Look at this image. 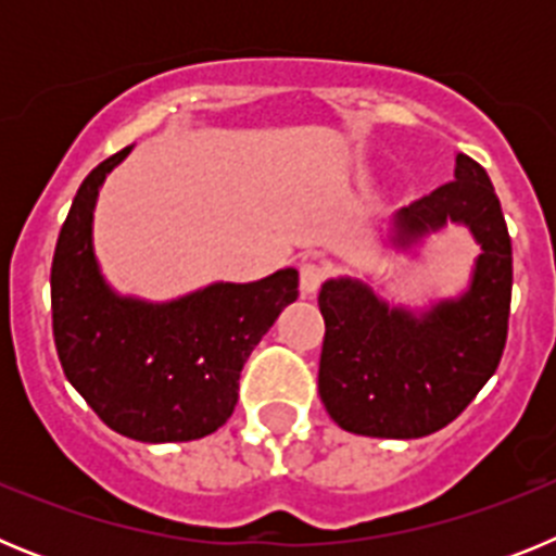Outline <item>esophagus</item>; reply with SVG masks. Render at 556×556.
Masks as SVG:
<instances>
[{"mask_svg": "<svg viewBox=\"0 0 556 556\" xmlns=\"http://www.w3.org/2000/svg\"><path fill=\"white\" fill-rule=\"evenodd\" d=\"M326 264L314 262V258H303L301 262V292L303 294H314L320 289V283L326 281Z\"/></svg>", "mask_w": 556, "mask_h": 556, "instance_id": "obj_1", "label": "esophagus"}]
</instances>
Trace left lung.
<instances>
[{
	"instance_id": "1",
	"label": "left lung",
	"mask_w": 556,
	"mask_h": 556,
	"mask_svg": "<svg viewBox=\"0 0 556 556\" xmlns=\"http://www.w3.org/2000/svg\"><path fill=\"white\" fill-rule=\"evenodd\" d=\"M481 248L468 289L412 312L358 278L320 289L326 339L320 397L351 434L415 440L448 426L488 384L504 353L513 298V242L488 172L456 152L454 180L395 211L390 242L412 250L445 225Z\"/></svg>"
}]
</instances>
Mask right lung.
<instances>
[{
  "mask_svg": "<svg viewBox=\"0 0 556 556\" xmlns=\"http://www.w3.org/2000/svg\"><path fill=\"white\" fill-rule=\"evenodd\" d=\"M130 150L91 169L68 208L52 258V333L68 384L108 429L139 443H189L228 424L244 362L298 301V269L208 283L166 303L113 292L91 225L100 186Z\"/></svg>",
  "mask_w": 556,
  "mask_h": 556,
  "instance_id": "1",
  "label": "right lung"
}]
</instances>
